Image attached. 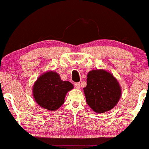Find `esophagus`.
<instances>
[{
    "mask_svg": "<svg viewBox=\"0 0 149 149\" xmlns=\"http://www.w3.org/2000/svg\"><path fill=\"white\" fill-rule=\"evenodd\" d=\"M74 85H75V87L77 88V89H79V88H80L79 83H75Z\"/></svg>",
    "mask_w": 149,
    "mask_h": 149,
    "instance_id": "obj_1",
    "label": "esophagus"
}]
</instances>
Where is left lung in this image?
<instances>
[{"label":"left lung","mask_w":149,"mask_h":149,"mask_svg":"<svg viewBox=\"0 0 149 149\" xmlns=\"http://www.w3.org/2000/svg\"><path fill=\"white\" fill-rule=\"evenodd\" d=\"M84 91L88 105L97 113L107 112L114 108L122 94L116 78L102 70L88 73L87 86Z\"/></svg>","instance_id":"1"}]
</instances>
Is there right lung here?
I'll list each match as a JSON object with an SVG mask.
<instances>
[{"instance_id":"1","label":"right lung","mask_w":149,"mask_h":149,"mask_svg":"<svg viewBox=\"0 0 149 149\" xmlns=\"http://www.w3.org/2000/svg\"><path fill=\"white\" fill-rule=\"evenodd\" d=\"M74 86L69 81H62L54 72L41 75L33 88L35 101L41 107L50 111L56 110L64 104L65 96Z\"/></svg>"}]
</instances>
